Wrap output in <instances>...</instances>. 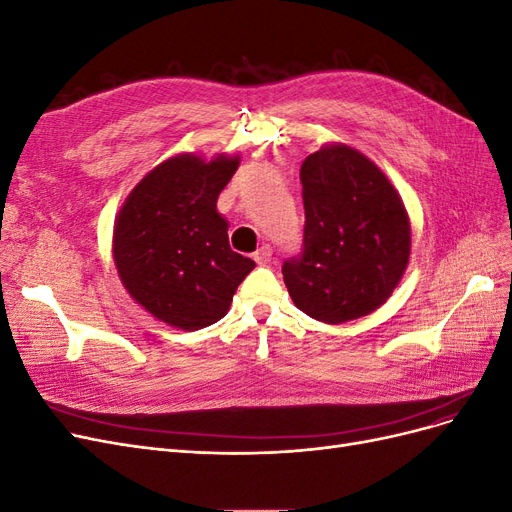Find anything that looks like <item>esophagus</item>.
Masks as SVG:
<instances>
[{
    "mask_svg": "<svg viewBox=\"0 0 512 512\" xmlns=\"http://www.w3.org/2000/svg\"><path fill=\"white\" fill-rule=\"evenodd\" d=\"M271 256H273V250H271V245H267V243H262L258 250L254 252V260L258 262V265H269Z\"/></svg>",
    "mask_w": 512,
    "mask_h": 512,
    "instance_id": "esophagus-1",
    "label": "esophagus"
}]
</instances>
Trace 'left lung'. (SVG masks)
Masks as SVG:
<instances>
[{"mask_svg": "<svg viewBox=\"0 0 512 512\" xmlns=\"http://www.w3.org/2000/svg\"><path fill=\"white\" fill-rule=\"evenodd\" d=\"M303 252L284 262L290 297L327 324L367 316L391 297L410 258V220L382 170L348 145L301 164Z\"/></svg>", "mask_w": 512, "mask_h": 512, "instance_id": "left-lung-1", "label": "left lung"}]
</instances>
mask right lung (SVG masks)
<instances>
[{
    "label": "right lung",
    "mask_w": 512,
    "mask_h": 512,
    "mask_svg": "<svg viewBox=\"0 0 512 512\" xmlns=\"http://www.w3.org/2000/svg\"><path fill=\"white\" fill-rule=\"evenodd\" d=\"M239 156L168 158L130 192L115 218L113 258L123 286L147 312L183 331L226 316L256 262L230 250L218 196Z\"/></svg>",
    "instance_id": "right-lung-1"
}]
</instances>
